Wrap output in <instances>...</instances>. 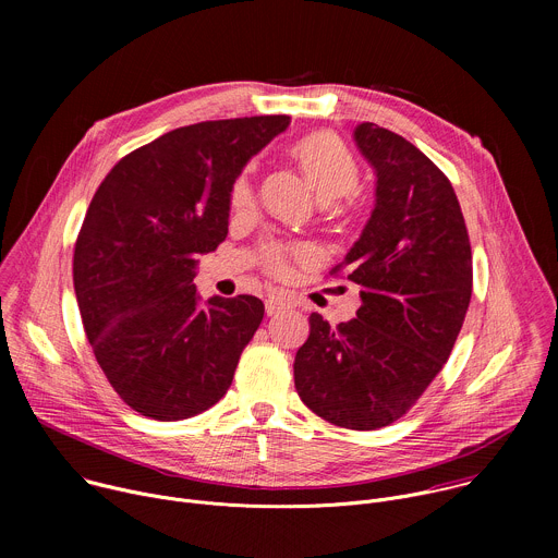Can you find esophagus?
I'll use <instances>...</instances> for the list:
<instances>
[{"instance_id": "obj_1", "label": "esophagus", "mask_w": 558, "mask_h": 558, "mask_svg": "<svg viewBox=\"0 0 558 558\" xmlns=\"http://www.w3.org/2000/svg\"><path fill=\"white\" fill-rule=\"evenodd\" d=\"M282 308H287V300H284V298H280V295H269V298H267V302H265L267 315H276V313H280Z\"/></svg>"}]
</instances>
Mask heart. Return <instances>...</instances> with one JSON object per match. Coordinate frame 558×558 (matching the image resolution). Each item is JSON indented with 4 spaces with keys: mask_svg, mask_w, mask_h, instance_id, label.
<instances>
[{
    "mask_svg": "<svg viewBox=\"0 0 558 558\" xmlns=\"http://www.w3.org/2000/svg\"><path fill=\"white\" fill-rule=\"evenodd\" d=\"M291 154L300 163L302 172L308 177L313 187L327 201L329 207L342 209L349 192L355 190L360 181V168L355 156L333 132H313L293 143ZM254 203V185L247 172L238 174L229 192V205L233 211H243ZM311 258V250L300 243H265L260 252L263 267L276 276L287 278L293 263Z\"/></svg>",
    "mask_w": 558,
    "mask_h": 558,
    "instance_id": "b5f03b06",
    "label": "heart"
}]
</instances>
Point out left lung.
I'll use <instances>...</instances> for the list:
<instances>
[{
  "instance_id": "8db88e82",
  "label": "left lung",
  "mask_w": 558,
  "mask_h": 558,
  "mask_svg": "<svg viewBox=\"0 0 558 558\" xmlns=\"http://www.w3.org/2000/svg\"><path fill=\"white\" fill-rule=\"evenodd\" d=\"M373 166L375 209L331 269L362 291L349 323L308 317L293 362L300 400L351 430L404 417L444 368L472 293V252L448 177L411 141L375 123L355 128Z\"/></svg>"
}]
</instances>
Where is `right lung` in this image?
Listing matches in <instances>:
<instances>
[{"label":"right lung","instance_id":"right-lung-1","mask_svg":"<svg viewBox=\"0 0 558 558\" xmlns=\"http://www.w3.org/2000/svg\"><path fill=\"white\" fill-rule=\"evenodd\" d=\"M289 121L172 130L123 156L95 192L74 243V293L95 357L132 411L187 420L231 386L265 304L214 295L201 308L196 258L225 241L233 181Z\"/></svg>","mask_w":558,"mask_h":558}]
</instances>
